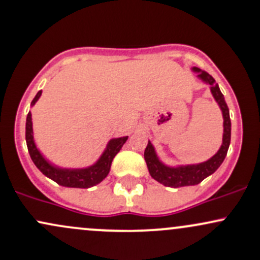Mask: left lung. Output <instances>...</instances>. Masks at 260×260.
<instances>
[{
    "label": "left lung",
    "mask_w": 260,
    "mask_h": 260,
    "mask_svg": "<svg viewBox=\"0 0 260 260\" xmlns=\"http://www.w3.org/2000/svg\"><path fill=\"white\" fill-rule=\"evenodd\" d=\"M194 72H198V77L203 80V82L208 83L211 85V91L213 94L214 99L218 103L223 113V126H224V134H223V144L218 150V152L209 158L206 162L200 165H192V166H183L177 167V169H171V167L165 166L158 161L157 156H156L155 150H153L151 142L149 141L146 149H145L144 157L146 161L147 169H149L150 175L156 181L162 183L165 186L169 187H183V186H194L202 182L206 177L213 174L217 169L222 165L224 161L225 155L228 152V147L231 144V118H230V110H228L227 103H225L224 96L220 93L218 85L214 84L216 80L213 79L212 75H209L207 72L201 71L194 67Z\"/></svg>",
    "instance_id": "8db88e82"
}]
</instances>
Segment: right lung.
I'll list each match as a JSON object with an SVG mask.
<instances>
[{"label": "right lung", "mask_w": 260, "mask_h": 260, "mask_svg": "<svg viewBox=\"0 0 260 260\" xmlns=\"http://www.w3.org/2000/svg\"><path fill=\"white\" fill-rule=\"evenodd\" d=\"M42 90L38 91L37 95L32 100V105L35 104L41 96ZM30 113L27 115L26 121V142L28 147V152L32 161L35 162L37 169L40 170L43 175L49 177L51 180L57 182L58 185L64 187H75V188H88V187L95 186L99 182H102L107 177L109 171H110L111 162H113L115 155L120 151L122 145L127 140V136L125 138L113 139L109 142L107 150L99 158V161L94 166L88 167L83 170H62L52 166L51 164L47 162L41 155L40 151L36 147L35 141H33V130H32V118Z\"/></svg>", "instance_id": "right-lung-1"}]
</instances>
